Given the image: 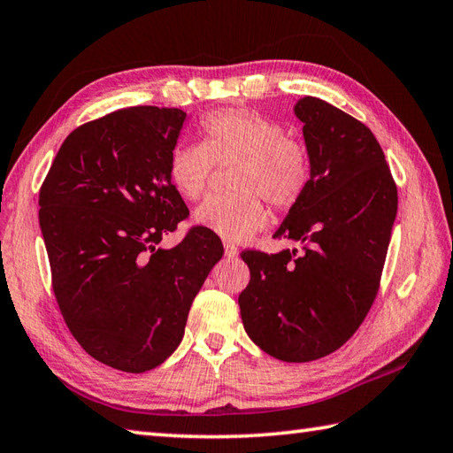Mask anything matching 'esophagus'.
Masks as SVG:
<instances>
[{"label": "esophagus", "mask_w": 453, "mask_h": 453, "mask_svg": "<svg viewBox=\"0 0 453 453\" xmlns=\"http://www.w3.org/2000/svg\"><path fill=\"white\" fill-rule=\"evenodd\" d=\"M225 254H226V258H236V256H238V249H236L234 244L225 242Z\"/></svg>", "instance_id": "esophagus-1"}]
</instances>
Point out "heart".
I'll return each mask as SVG.
<instances>
[{"instance_id": "1", "label": "heart", "mask_w": 453, "mask_h": 453, "mask_svg": "<svg viewBox=\"0 0 453 453\" xmlns=\"http://www.w3.org/2000/svg\"><path fill=\"white\" fill-rule=\"evenodd\" d=\"M215 165H234L230 187L236 193L209 197L193 212L195 225L230 242L249 241L268 223V201L286 211L310 183V156L302 142L266 116L228 108L201 120V146L183 143L169 157V181L187 201L201 199Z\"/></svg>"}]
</instances>
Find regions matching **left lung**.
I'll return each instance as SVG.
<instances>
[{"label": "left lung", "instance_id": "1", "mask_svg": "<svg viewBox=\"0 0 453 453\" xmlns=\"http://www.w3.org/2000/svg\"><path fill=\"white\" fill-rule=\"evenodd\" d=\"M294 114L303 122L310 183L274 238L302 250H244L250 281L238 296L249 337L288 363L321 359L359 329L379 292L398 195L372 132L305 96Z\"/></svg>", "mask_w": 453, "mask_h": 453}]
</instances>
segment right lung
<instances>
[{
    "label": "right lung",
    "mask_w": 453,
    "mask_h": 453,
    "mask_svg": "<svg viewBox=\"0 0 453 453\" xmlns=\"http://www.w3.org/2000/svg\"><path fill=\"white\" fill-rule=\"evenodd\" d=\"M187 114L134 106L66 135L39 191V225L66 327L94 359L146 372L179 347L195 296L223 258L220 238L193 226L169 181Z\"/></svg>",
    "instance_id": "add662e5"
}]
</instances>
